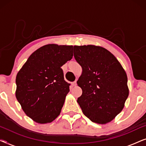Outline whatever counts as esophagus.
I'll return each mask as SVG.
<instances>
[{
  "label": "esophagus",
  "mask_w": 146,
  "mask_h": 146,
  "mask_svg": "<svg viewBox=\"0 0 146 146\" xmlns=\"http://www.w3.org/2000/svg\"><path fill=\"white\" fill-rule=\"evenodd\" d=\"M72 85L73 86H76V82H74L72 83Z\"/></svg>",
  "instance_id": "1"
}]
</instances>
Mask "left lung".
I'll return each instance as SVG.
<instances>
[{
  "label": "left lung",
  "mask_w": 146,
  "mask_h": 146,
  "mask_svg": "<svg viewBox=\"0 0 146 146\" xmlns=\"http://www.w3.org/2000/svg\"><path fill=\"white\" fill-rule=\"evenodd\" d=\"M74 56L82 68L77 100L84 114L95 123H108L124 107L129 95L126 73L110 52L93 45L74 46Z\"/></svg>",
  "instance_id": "obj_1"
}]
</instances>
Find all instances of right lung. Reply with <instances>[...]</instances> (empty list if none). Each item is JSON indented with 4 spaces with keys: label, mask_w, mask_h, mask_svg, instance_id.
Returning <instances> with one entry per match:
<instances>
[{
    "label": "right lung",
    "mask_w": 146,
    "mask_h": 146,
    "mask_svg": "<svg viewBox=\"0 0 146 146\" xmlns=\"http://www.w3.org/2000/svg\"><path fill=\"white\" fill-rule=\"evenodd\" d=\"M73 46H43L30 56L16 78V97L36 122H52L61 111L69 84L61 66L72 58Z\"/></svg>",
    "instance_id": "1"
}]
</instances>
